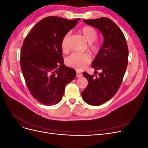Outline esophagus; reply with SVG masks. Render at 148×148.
I'll list each match as a JSON object with an SVG mask.
<instances>
[{
  "mask_svg": "<svg viewBox=\"0 0 148 148\" xmlns=\"http://www.w3.org/2000/svg\"><path fill=\"white\" fill-rule=\"evenodd\" d=\"M82 76H83L82 73L79 72V71H77V77H82Z\"/></svg>",
  "mask_w": 148,
  "mask_h": 148,
  "instance_id": "obj_1",
  "label": "esophagus"
}]
</instances>
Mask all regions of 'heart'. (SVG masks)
<instances>
[{
  "label": "heart",
  "instance_id": "1",
  "mask_svg": "<svg viewBox=\"0 0 148 148\" xmlns=\"http://www.w3.org/2000/svg\"><path fill=\"white\" fill-rule=\"evenodd\" d=\"M80 33L89 44V49L94 53L99 51V45L95 41L97 38V33L96 30L91 26H85L80 29ZM70 38V34L66 33L62 39L61 47L64 52L69 51V44ZM91 60V56L88 53H74L66 59V63L69 66L73 67L75 70L80 71L84 69Z\"/></svg>",
  "mask_w": 148,
  "mask_h": 148
}]
</instances>
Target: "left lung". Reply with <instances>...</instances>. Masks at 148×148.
Here are the masks:
<instances>
[{
    "label": "left lung",
    "instance_id": "left-lung-1",
    "mask_svg": "<svg viewBox=\"0 0 148 148\" xmlns=\"http://www.w3.org/2000/svg\"><path fill=\"white\" fill-rule=\"evenodd\" d=\"M83 21L99 29L104 38L102 46L91 64L94 69L102 72L96 77L83 73L88 81L82 92L83 99L89 105L97 106L110 100L120 88L128 65V46L122 31L108 18Z\"/></svg>",
    "mask_w": 148,
    "mask_h": 148
}]
</instances>
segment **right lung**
<instances>
[{
	"mask_svg": "<svg viewBox=\"0 0 148 148\" xmlns=\"http://www.w3.org/2000/svg\"><path fill=\"white\" fill-rule=\"evenodd\" d=\"M78 20L44 18L24 40L20 55L22 73L31 95L44 105L59 103L65 86L77 75L74 69L64 65L61 42Z\"/></svg>",
	"mask_w": 148,
	"mask_h": 148,
	"instance_id": "right-lung-1",
	"label": "right lung"
}]
</instances>
